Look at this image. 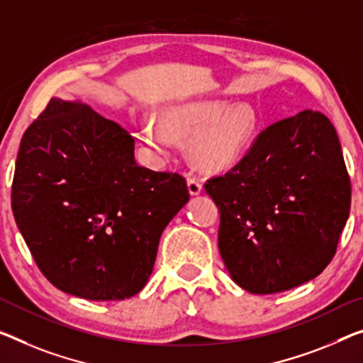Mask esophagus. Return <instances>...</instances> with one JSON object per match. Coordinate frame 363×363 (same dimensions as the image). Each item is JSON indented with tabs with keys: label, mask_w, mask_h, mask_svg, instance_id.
I'll return each instance as SVG.
<instances>
[{
	"label": "esophagus",
	"mask_w": 363,
	"mask_h": 363,
	"mask_svg": "<svg viewBox=\"0 0 363 363\" xmlns=\"http://www.w3.org/2000/svg\"><path fill=\"white\" fill-rule=\"evenodd\" d=\"M188 191L191 196H198V194L203 191V185H201L198 178H188Z\"/></svg>",
	"instance_id": "obj_1"
}]
</instances>
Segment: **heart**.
<instances>
[{"mask_svg":"<svg viewBox=\"0 0 363 363\" xmlns=\"http://www.w3.org/2000/svg\"><path fill=\"white\" fill-rule=\"evenodd\" d=\"M160 123L146 120L139 139L155 154H169L175 141L191 139V159L204 174H224L240 164L258 136L259 120L252 104L191 100L160 110Z\"/></svg>","mask_w":363,"mask_h":363,"instance_id":"1","label":"heart"}]
</instances>
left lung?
<instances>
[{
    "instance_id": "left-lung-1",
    "label": "left lung",
    "mask_w": 363,
    "mask_h": 363,
    "mask_svg": "<svg viewBox=\"0 0 363 363\" xmlns=\"http://www.w3.org/2000/svg\"><path fill=\"white\" fill-rule=\"evenodd\" d=\"M204 189L220 213L219 252L228 274L258 295L320 276L350 209L337 133L313 110L267 126L240 164Z\"/></svg>"
}]
</instances>
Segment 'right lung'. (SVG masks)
Returning <instances> with one entry per match:
<instances>
[{
    "mask_svg": "<svg viewBox=\"0 0 363 363\" xmlns=\"http://www.w3.org/2000/svg\"><path fill=\"white\" fill-rule=\"evenodd\" d=\"M188 201L185 178L138 165L130 133L79 100L52 99L21 139L16 224L43 276L74 297L141 292Z\"/></svg>",
    "mask_w": 363,
    "mask_h": 363,
    "instance_id": "add662e5",
    "label": "right lung"
}]
</instances>
